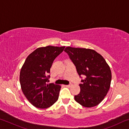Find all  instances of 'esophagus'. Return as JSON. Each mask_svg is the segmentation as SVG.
<instances>
[{
	"label": "esophagus",
	"instance_id": "esophagus-1",
	"mask_svg": "<svg viewBox=\"0 0 129 129\" xmlns=\"http://www.w3.org/2000/svg\"><path fill=\"white\" fill-rule=\"evenodd\" d=\"M72 83H70V84H69V85H65V86H67V87H71V86H72Z\"/></svg>",
	"mask_w": 129,
	"mask_h": 129
}]
</instances>
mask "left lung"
Wrapping results in <instances>:
<instances>
[{
    "label": "left lung",
    "instance_id": "1",
    "mask_svg": "<svg viewBox=\"0 0 129 129\" xmlns=\"http://www.w3.org/2000/svg\"><path fill=\"white\" fill-rule=\"evenodd\" d=\"M64 51L76 66L80 77V92L75 101L86 108L97 106L104 100L110 86L112 73L101 54L93 49L67 47Z\"/></svg>",
    "mask_w": 129,
    "mask_h": 129
}]
</instances>
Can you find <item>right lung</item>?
I'll return each mask as SVG.
<instances>
[{
	"label": "right lung",
	"instance_id": "right-lung-1",
	"mask_svg": "<svg viewBox=\"0 0 129 129\" xmlns=\"http://www.w3.org/2000/svg\"><path fill=\"white\" fill-rule=\"evenodd\" d=\"M65 47L39 48L27 57L21 68V90L30 103L36 108H48L57 101L61 86L47 82H49L52 63Z\"/></svg>",
	"mask_w": 129,
	"mask_h": 129
}]
</instances>
